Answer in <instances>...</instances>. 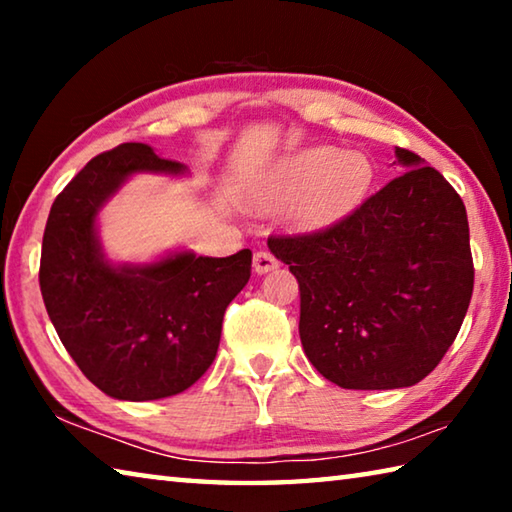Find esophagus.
<instances>
[{
    "label": "esophagus",
    "instance_id": "obj_1",
    "mask_svg": "<svg viewBox=\"0 0 512 512\" xmlns=\"http://www.w3.org/2000/svg\"><path fill=\"white\" fill-rule=\"evenodd\" d=\"M253 268H255V273L264 275L268 271H273V268H277V259L268 253V250H257L253 257Z\"/></svg>",
    "mask_w": 512,
    "mask_h": 512
}]
</instances>
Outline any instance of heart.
<instances>
[{
	"mask_svg": "<svg viewBox=\"0 0 512 512\" xmlns=\"http://www.w3.org/2000/svg\"><path fill=\"white\" fill-rule=\"evenodd\" d=\"M372 183V164L361 153L318 146L277 164L257 194L264 205L298 198L296 216L305 223H327L350 212Z\"/></svg>",
	"mask_w": 512,
	"mask_h": 512,
	"instance_id": "b5f03b06",
	"label": "heart"
}]
</instances>
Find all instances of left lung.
<instances>
[{"label": "left lung", "instance_id": "left-lung-1", "mask_svg": "<svg viewBox=\"0 0 512 512\" xmlns=\"http://www.w3.org/2000/svg\"><path fill=\"white\" fill-rule=\"evenodd\" d=\"M402 171L309 235L268 237L300 284V341L354 391L418 384L445 357L474 287L467 212L443 173L395 149Z\"/></svg>", "mask_w": 512, "mask_h": 512}]
</instances>
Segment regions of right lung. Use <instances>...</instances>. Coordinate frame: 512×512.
<instances>
[{
    "label": "right lung",
    "mask_w": 512,
    "mask_h": 512,
    "mask_svg": "<svg viewBox=\"0 0 512 512\" xmlns=\"http://www.w3.org/2000/svg\"><path fill=\"white\" fill-rule=\"evenodd\" d=\"M133 173L180 176L185 167L140 142L92 158L51 205L40 291L83 375L115 400L149 402L187 391L212 366L223 314L246 287L253 253L180 250L151 264L108 262L97 214Z\"/></svg>",
    "instance_id": "right-lung-1"
}]
</instances>
